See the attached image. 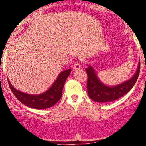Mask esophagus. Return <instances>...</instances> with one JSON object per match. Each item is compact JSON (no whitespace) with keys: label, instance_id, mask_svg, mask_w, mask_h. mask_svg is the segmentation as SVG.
Listing matches in <instances>:
<instances>
[{"label":"esophagus","instance_id":"34e87169","mask_svg":"<svg viewBox=\"0 0 146 146\" xmlns=\"http://www.w3.org/2000/svg\"><path fill=\"white\" fill-rule=\"evenodd\" d=\"M73 68L75 70H78V69L81 68V65H80V63L78 62V61H76V62L73 64Z\"/></svg>","mask_w":146,"mask_h":146}]
</instances>
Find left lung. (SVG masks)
Instances as JSON below:
<instances>
[{
    "instance_id": "obj_1",
    "label": "left lung",
    "mask_w": 146,
    "mask_h": 146,
    "mask_svg": "<svg viewBox=\"0 0 146 146\" xmlns=\"http://www.w3.org/2000/svg\"><path fill=\"white\" fill-rule=\"evenodd\" d=\"M140 64H138L134 76L127 81L116 86H107L100 81L93 68L89 66L85 68L88 75L87 90L90 98L98 102H108L121 98L132 89L136 83L140 73Z\"/></svg>"
}]
</instances>
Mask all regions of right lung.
Instances as JSON below:
<instances>
[{"mask_svg": "<svg viewBox=\"0 0 146 146\" xmlns=\"http://www.w3.org/2000/svg\"><path fill=\"white\" fill-rule=\"evenodd\" d=\"M70 72H71V69H68L61 72L58 75L54 83L51 85V88L40 95H29V94L20 92L16 90L11 85L9 80H8V85L15 96L23 104L30 108L44 110V109L52 107L60 100L62 95L65 82H66V78L70 75Z\"/></svg>", "mask_w": 146, "mask_h": 146, "instance_id": "right-lung-1", "label": "right lung"}]
</instances>
